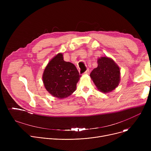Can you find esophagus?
Instances as JSON below:
<instances>
[{
  "instance_id": "obj_1",
  "label": "esophagus",
  "mask_w": 151,
  "mask_h": 151,
  "mask_svg": "<svg viewBox=\"0 0 151 151\" xmlns=\"http://www.w3.org/2000/svg\"><path fill=\"white\" fill-rule=\"evenodd\" d=\"M89 73H90V70H89L88 69H87V70H86V71L84 72V74H85V75H88Z\"/></svg>"
}]
</instances>
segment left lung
I'll return each mask as SVG.
<instances>
[{
    "mask_svg": "<svg viewBox=\"0 0 151 151\" xmlns=\"http://www.w3.org/2000/svg\"><path fill=\"white\" fill-rule=\"evenodd\" d=\"M98 66L90 73V77L97 89L107 93L115 90L120 82V69L111 58L101 57L98 58Z\"/></svg>",
    "mask_w": 151,
    "mask_h": 151,
    "instance_id": "1",
    "label": "left lung"
}]
</instances>
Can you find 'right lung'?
<instances>
[{
  "label": "right lung",
  "mask_w": 151,
  "mask_h": 151,
  "mask_svg": "<svg viewBox=\"0 0 151 151\" xmlns=\"http://www.w3.org/2000/svg\"><path fill=\"white\" fill-rule=\"evenodd\" d=\"M81 76L74 64L64 61L63 54L58 53L47 64L42 80L49 93L57 98L64 99L76 90Z\"/></svg>",
  "instance_id": "obj_1"
}]
</instances>
